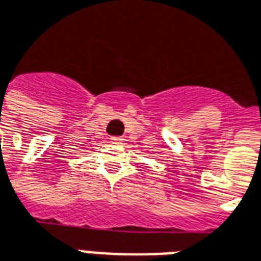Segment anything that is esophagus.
Returning a JSON list of instances; mask_svg holds the SVG:
<instances>
[{
    "instance_id": "34e87169",
    "label": "esophagus",
    "mask_w": 261,
    "mask_h": 261,
    "mask_svg": "<svg viewBox=\"0 0 261 261\" xmlns=\"http://www.w3.org/2000/svg\"><path fill=\"white\" fill-rule=\"evenodd\" d=\"M110 141L113 142V144H123V142H124V138H123V137H112Z\"/></svg>"
}]
</instances>
